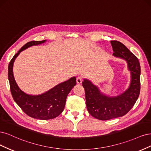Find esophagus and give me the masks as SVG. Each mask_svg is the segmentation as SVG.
<instances>
[{
  "label": "esophagus",
  "mask_w": 151,
  "mask_h": 151,
  "mask_svg": "<svg viewBox=\"0 0 151 151\" xmlns=\"http://www.w3.org/2000/svg\"><path fill=\"white\" fill-rule=\"evenodd\" d=\"M82 81H83V77L82 76H78L76 78V83H81Z\"/></svg>",
  "instance_id": "obj_1"
}]
</instances>
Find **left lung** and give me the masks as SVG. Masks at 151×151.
<instances>
[{"label":"left lung","instance_id":"1","mask_svg":"<svg viewBox=\"0 0 151 151\" xmlns=\"http://www.w3.org/2000/svg\"><path fill=\"white\" fill-rule=\"evenodd\" d=\"M110 42L114 52L113 55L127 61L131 81L129 88L123 93L108 96L100 92L90 80L84 79L82 85L85 91L87 110L91 116L100 120L117 118L127 114L138 99L140 90V66L137 58L122 42L117 41Z\"/></svg>","mask_w":151,"mask_h":151}]
</instances>
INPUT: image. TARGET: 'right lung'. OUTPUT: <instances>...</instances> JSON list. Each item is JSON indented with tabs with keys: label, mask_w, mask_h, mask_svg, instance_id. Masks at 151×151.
Here are the masks:
<instances>
[{
	"label": "right lung",
	"mask_w": 151,
	"mask_h": 151,
	"mask_svg": "<svg viewBox=\"0 0 151 151\" xmlns=\"http://www.w3.org/2000/svg\"><path fill=\"white\" fill-rule=\"evenodd\" d=\"M46 40L32 41L26 43L14 56L8 66V78L13 99L24 113L31 117L40 120L55 119L64 110L66 100L70 91L76 85L75 77L57 85L41 95H31L22 91L14 79L13 64L16 58L23 50L32 46L41 45Z\"/></svg>",
	"instance_id": "1"
}]
</instances>
